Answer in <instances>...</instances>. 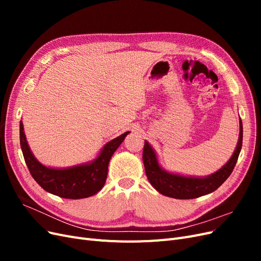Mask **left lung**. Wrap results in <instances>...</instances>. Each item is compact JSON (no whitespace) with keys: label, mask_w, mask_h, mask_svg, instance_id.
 Listing matches in <instances>:
<instances>
[{"label":"left lung","mask_w":261,"mask_h":261,"mask_svg":"<svg viewBox=\"0 0 261 261\" xmlns=\"http://www.w3.org/2000/svg\"><path fill=\"white\" fill-rule=\"evenodd\" d=\"M243 144V123L240 118V135L232 156L217 172L206 176L184 175L167 171L159 162V158L147 140H145L143 160L148 180L156 192L175 199H194L215 192L222 185L238 162Z\"/></svg>","instance_id":"8db88e82"}]
</instances>
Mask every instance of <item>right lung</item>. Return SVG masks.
Returning a JSON list of instances; mask_svg holds the SVG:
<instances>
[{
    "mask_svg": "<svg viewBox=\"0 0 261 261\" xmlns=\"http://www.w3.org/2000/svg\"><path fill=\"white\" fill-rule=\"evenodd\" d=\"M129 132L108 141L93 160L67 168H52L39 162L28 145L19 123L20 148L30 174L44 191L67 199H82L100 192L108 176L109 162Z\"/></svg>",
    "mask_w": 261,
    "mask_h": 261,
    "instance_id": "right-lung-1",
    "label": "right lung"
}]
</instances>
